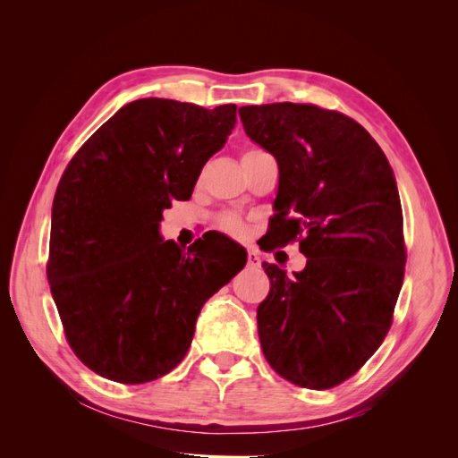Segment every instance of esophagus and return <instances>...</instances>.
Masks as SVG:
<instances>
[{"mask_svg":"<svg viewBox=\"0 0 458 458\" xmlns=\"http://www.w3.org/2000/svg\"><path fill=\"white\" fill-rule=\"evenodd\" d=\"M248 266L250 267H259L261 259H259V252L256 248H248Z\"/></svg>","mask_w":458,"mask_h":458,"instance_id":"esophagus-1","label":"esophagus"}]
</instances>
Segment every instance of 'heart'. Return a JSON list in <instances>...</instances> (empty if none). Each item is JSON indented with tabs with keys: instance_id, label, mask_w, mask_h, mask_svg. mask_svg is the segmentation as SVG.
I'll return each instance as SVG.
<instances>
[{
	"instance_id": "1",
	"label": "heart",
	"mask_w": 458,
	"mask_h": 458,
	"mask_svg": "<svg viewBox=\"0 0 458 458\" xmlns=\"http://www.w3.org/2000/svg\"><path fill=\"white\" fill-rule=\"evenodd\" d=\"M256 152H261V148H256V147L246 148L242 157L256 155ZM216 225H217L221 231H224V233L231 234V237H242V234L246 233V225H244L242 217L237 216V214H233V212H221V214L216 217Z\"/></svg>"
}]
</instances>
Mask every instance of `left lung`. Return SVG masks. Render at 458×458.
Wrapping results in <instances>:
<instances>
[{
	"instance_id": "obj_1",
	"label": "left lung",
	"mask_w": 458,
	"mask_h": 458,
	"mask_svg": "<svg viewBox=\"0 0 458 458\" xmlns=\"http://www.w3.org/2000/svg\"><path fill=\"white\" fill-rule=\"evenodd\" d=\"M244 131L279 164L266 252L300 242L306 269L263 261L269 294L258 335L271 369L300 387L330 390L380 348L403 284V212L387 158L338 110L306 103L239 108Z\"/></svg>"
}]
</instances>
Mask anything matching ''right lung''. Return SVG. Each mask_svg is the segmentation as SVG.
I'll return each instance as SVG.
<instances>
[{"label":"right lung","instance_id":"right-lung-1","mask_svg":"<svg viewBox=\"0 0 458 458\" xmlns=\"http://www.w3.org/2000/svg\"><path fill=\"white\" fill-rule=\"evenodd\" d=\"M237 106L133 101L68 162L53 200L47 281L64 338L103 378L145 384L175 369L204 301L246 263L206 233L182 250L162 241V210L187 200Z\"/></svg>","mask_w":458,"mask_h":458}]
</instances>
